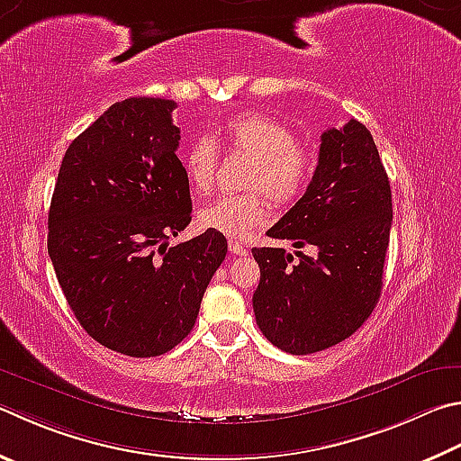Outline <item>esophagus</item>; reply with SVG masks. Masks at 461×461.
<instances>
[{"label": "esophagus", "mask_w": 461, "mask_h": 461, "mask_svg": "<svg viewBox=\"0 0 461 461\" xmlns=\"http://www.w3.org/2000/svg\"><path fill=\"white\" fill-rule=\"evenodd\" d=\"M228 248H230V252L236 254V256H246L248 254L246 246L241 244V241H238V240H230L228 241Z\"/></svg>", "instance_id": "esophagus-1"}]
</instances>
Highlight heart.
Here are the masks:
<instances>
[{
    "label": "heart",
    "mask_w": 461,
    "mask_h": 461,
    "mask_svg": "<svg viewBox=\"0 0 461 461\" xmlns=\"http://www.w3.org/2000/svg\"><path fill=\"white\" fill-rule=\"evenodd\" d=\"M221 135L231 153L252 158L248 194L221 195L197 213L202 228L228 238H244L256 225L270 220V203L290 207L304 197L314 179L318 153L296 139L286 124L262 113L233 114L223 122ZM220 150L209 137H197L183 155V173L195 194H209L215 183ZM265 193L262 194L261 191Z\"/></svg>",
    "instance_id": "obj_1"
}]
</instances>
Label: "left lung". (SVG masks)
<instances>
[{"label":"left lung","mask_w":461,"mask_h":461,"mask_svg":"<svg viewBox=\"0 0 461 461\" xmlns=\"http://www.w3.org/2000/svg\"><path fill=\"white\" fill-rule=\"evenodd\" d=\"M391 185L371 132L350 119L321 137L304 197L267 230L308 252L254 248L256 322L274 347L311 355L361 329L379 303L391 236Z\"/></svg>","instance_id":"8db88e82"}]
</instances>
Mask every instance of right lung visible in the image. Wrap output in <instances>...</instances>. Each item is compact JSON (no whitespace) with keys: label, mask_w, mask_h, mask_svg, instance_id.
Segmentation results:
<instances>
[{"label":"right lung","mask_w":461,"mask_h":461,"mask_svg":"<svg viewBox=\"0 0 461 461\" xmlns=\"http://www.w3.org/2000/svg\"><path fill=\"white\" fill-rule=\"evenodd\" d=\"M173 100L127 98L72 140L48 213V254L82 329L129 357H158L194 329L228 254L223 233L169 248L191 221Z\"/></svg>","instance_id":"add662e5"}]
</instances>
